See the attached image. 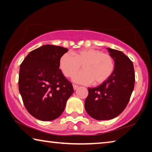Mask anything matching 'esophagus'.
I'll return each instance as SVG.
<instances>
[{"mask_svg": "<svg viewBox=\"0 0 152 152\" xmlns=\"http://www.w3.org/2000/svg\"><path fill=\"white\" fill-rule=\"evenodd\" d=\"M73 88H74V90H76L78 88V86L76 85V84H73Z\"/></svg>", "mask_w": 152, "mask_h": 152, "instance_id": "obj_1", "label": "esophagus"}]
</instances>
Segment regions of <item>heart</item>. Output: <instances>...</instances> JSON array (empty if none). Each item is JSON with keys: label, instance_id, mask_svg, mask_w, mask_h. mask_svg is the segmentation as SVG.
Here are the masks:
<instances>
[{"label": "heart", "instance_id": "heart-1", "mask_svg": "<svg viewBox=\"0 0 152 152\" xmlns=\"http://www.w3.org/2000/svg\"><path fill=\"white\" fill-rule=\"evenodd\" d=\"M82 65L83 70L76 73L72 80L78 84H101L111 76L115 64L111 56L102 53L96 49H85L72 53H65L61 56L59 66L64 75L70 77Z\"/></svg>", "mask_w": 152, "mask_h": 152}]
</instances>
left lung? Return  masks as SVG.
Segmentation results:
<instances>
[{
  "mask_svg": "<svg viewBox=\"0 0 152 152\" xmlns=\"http://www.w3.org/2000/svg\"><path fill=\"white\" fill-rule=\"evenodd\" d=\"M115 61L113 74L95 88H88L84 102L87 113L96 120L117 117L127 107L134 88L135 72L130 59L122 51L107 48Z\"/></svg>",
  "mask_w": 152,
  "mask_h": 152,
  "instance_id": "1",
  "label": "left lung"
}]
</instances>
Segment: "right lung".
Masks as SVG:
<instances>
[{"mask_svg":"<svg viewBox=\"0 0 152 152\" xmlns=\"http://www.w3.org/2000/svg\"><path fill=\"white\" fill-rule=\"evenodd\" d=\"M67 48L41 46L29 53L20 66L19 89L25 108L43 121L57 119L74 92L70 81L59 69L61 56Z\"/></svg>","mask_w":152,"mask_h":152,"instance_id":"obj_1","label":"right lung"}]
</instances>
